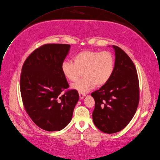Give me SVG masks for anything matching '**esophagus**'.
<instances>
[{
    "mask_svg": "<svg viewBox=\"0 0 160 160\" xmlns=\"http://www.w3.org/2000/svg\"><path fill=\"white\" fill-rule=\"evenodd\" d=\"M79 98H80V99H83L84 98V96H86V94H83V93H79Z\"/></svg>",
    "mask_w": 160,
    "mask_h": 160,
    "instance_id": "34e87169",
    "label": "esophagus"
}]
</instances>
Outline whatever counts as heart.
<instances>
[{
  "mask_svg": "<svg viewBox=\"0 0 160 160\" xmlns=\"http://www.w3.org/2000/svg\"><path fill=\"white\" fill-rule=\"evenodd\" d=\"M114 68V58L109 51H84L79 52L73 58V62L64 61L61 70L65 78L76 81L83 72L80 81L72 84V88L80 93H86L96 84L101 86L111 78Z\"/></svg>",
  "mask_w": 160,
  "mask_h": 160,
  "instance_id": "obj_1",
  "label": "heart"
}]
</instances>
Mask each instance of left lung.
<instances>
[{
	"label": "left lung",
	"mask_w": 160,
	"mask_h": 160,
	"mask_svg": "<svg viewBox=\"0 0 160 160\" xmlns=\"http://www.w3.org/2000/svg\"><path fill=\"white\" fill-rule=\"evenodd\" d=\"M115 64L109 80L91 93L95 101L92 120L101 131L115 133L133 118L139 100V87L134 63L120 48L112 46Z\"/></svg>",
	"instance_id": "1"
}]
</instances>
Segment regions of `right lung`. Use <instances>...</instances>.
I'll use <instances>...</instances> for the list:
<instances>
[{
  "instance_id": "1",
  "label": "right lung",
  "mask_w": 160,
  "mask_h": 160,
  "mask_svg": "<svg viewBox=\"0 0 160 160\" xmlns=\"http://www.w3.org/2000/svg\"><path fill=\"white\" fill-rule=\"evenodd\" d=\"M69 44H47L34 50L25 61L20 88L26 111L33 122L48 131H60L71 121L79 100L61 70Z\"/></svg>"
}]
</instances>
